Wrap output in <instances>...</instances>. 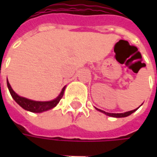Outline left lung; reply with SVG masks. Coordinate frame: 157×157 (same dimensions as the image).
<instances>
[{
  "label": "left lung",
  "mask_w": 157,
  "mask_h": 157,
  "mask_svg": "<svg viewBox=\"0 0 157 157\" xmlns=\"http://www.w3.org/2000/svg\"><path fill=\"white\" fill-rule=\"evenodd\" d=\"M139 108H137L136 109H134V110H131V111H128V112H126V113H106L104 111H102V110H100V109H98V111L100 112L103 113H105L106 115L108 116H110V117H114V118H124V117H127V116L130 115L131 113H133L134 112H135Z\"/></svg>",
  "instance_id": "obj_1"
}]
</instances>
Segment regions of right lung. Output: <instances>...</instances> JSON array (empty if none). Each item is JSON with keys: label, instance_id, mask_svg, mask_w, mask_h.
Here are the masks:
<instances>
[{"label": "right lung", "instance_id": "right-lung-1", "mask_svg": "<svg viewBox=\"0 0 157 157\" xmlns=\"http://www.w3.org/2000/svg\"><path fill=\"white\" fill-rule=\"evenodd\" d=\"M6 83H7V87L9 89V92L12 95V98L14 99L16 102L19 104L22 107V109H25L27 111L32 113H42L49 110V109L55 108V106L57 105L59 102L60 101L62 97L64 95V92H65V86L63 87L60 94L54 100L52 101H48V102H38V101H33V100H30V99L26 98H22L20 97L17 93H16L13 90H12V86L9 84L8 80H6Z\"/></svg>", "mask_w": 157, "mask_h": 157}]
</instances>
